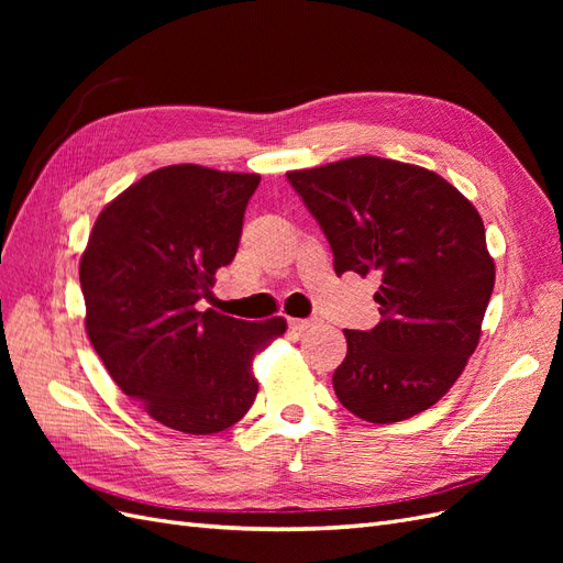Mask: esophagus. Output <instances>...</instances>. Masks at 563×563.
I'll return each mask as SVG.
<instances>
[{"label": "esophagus", "mask_w": 563, "mask_h": 563, "mask_svg": "<svg viewBox=\"0 0 563 563\" xmlns=\"http://www.w3.org/2000/svg\"><path fill=\"white\" fill-rule=\"evenodd\" d=\"M317 319H288V327L294 331H308L310 327H314Z\"/></svg>", "instance_id": "esophagus-1"}]
</instances>
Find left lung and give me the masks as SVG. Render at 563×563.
Returning a JSON list of instances; mask_svg holds the SVG:
<instances>
[{
    "instance_id": "left-lung-1",
    "label": "left lung",
    "mask_w": 563,
    "mask_h": 563,
    "mask_svg": "<svg viewBox=\"0 0 563 563\" xmlns=\"http://www.w3.org/2000/svg\"><path fill=\"white\" fill-rule=\"evenodd\" d=\"M286 178L327 234L335 275H380V321L345 331L335 397L376 424L428 411L474 354L496 284L482 216L449 180L395 159L350 157Z\"/></svg>"
}]
</instances>
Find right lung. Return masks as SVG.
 Listing matches in <instances>:
<instances>
[{
	"instance_id": "obj_1",
	"label": "right lung",
	"mask_w": 563,
	"mask_h": 563,
	"mask_svg": "<svg viewBox=\"0 0 563 563\" xmlns=\"http://www.w3.org/2000/svg\"><path fill=\"white\" fill-rule=\"evenodd\" d=\"M258 174L164 166L100 211L79 263L87 333L126 397L166 428L223 432L251 408V362L286 331L282 317L199 312L232 263Z\"/></svg>"
}]
</instances>
